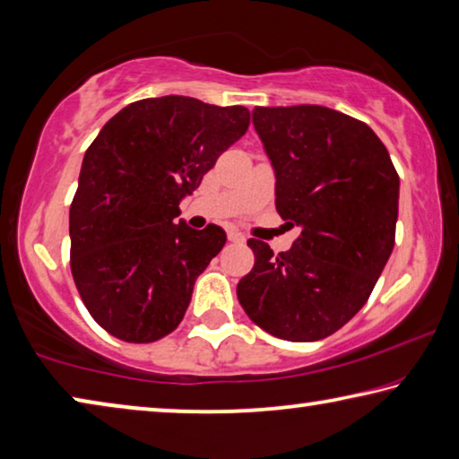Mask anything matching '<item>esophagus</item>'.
Listing matches in <instances>:
<instances>
[{
    "label": "esophagus",
    "mask_w": 459,
    "mask_h": 459,
    "mask_svg": "<svg viewBox=\"0 0 459 459\" xmlns=\"http://www.w3.org/2000/svg\"><path fill=\"white\" fill-rule=\"evenodd\" d=\"M229 240H230V243L243 245L245 243V235H243V232H238V230H229Z\"/></svg>",
    "instance_id": "esophagus-1"
}]
</instances>
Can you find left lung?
Instances as JSON below:
<instances>
[{
  "label": "left lung",
  "instance_id": "left-lung-1",
  "mask_svg": "<svg viewBox=\"0 0 459 459\" xmlns=\"http://www.w3.org/2000/svg\"><path fill=\"white\" fill-rule=\"evenodd\" d=\"M253 126L275 169L277 212L301 235L279 255L248 238L255 265L237 298L271 336L322 340L359 314L391 257L399 174L367 123L328 107H255Z\"/></svg>",
  "mask_w": 459,
  "mask_h": 459
}]
</instances>
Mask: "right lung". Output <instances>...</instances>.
I'll use <instances>...</instances> for the list:
<instances>
[{
  "mask_svg": "<svg viewBox=\"0 0 459 459\" xmlns=\"http://www.w3.org/2000/svg\"><path fill=\"white\" fill-rule=\"evenodd\" d=\"M248 108L168 95L142 99L105 123L84 153L71 204V271L100 328L150 344L178 328L194 281L221 253L216 224L194 230L180 200L245 135Z\"/></svg>",
  "mask_w": 459,
  "mask_h": 459,
  "instance_id": "add662e5",
  "label": "right lung"
}]
</instances>
